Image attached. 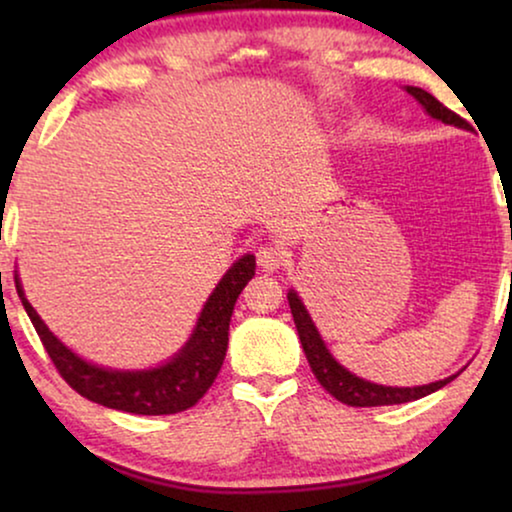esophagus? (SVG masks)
Masks as SVG:
<instances>
[{"mask_svg": "<svg viewBox=\"0 0 512 512\" xmlns=\"http://www.w3.org/2000/svg\"><path fill=\"white\" fill-rule=\"evenodd\" d=\"M256 261L265 272H275L282 265V249L277 244H258L256 247Z\"/></svg>", "mask_w": 512, "mask_h": 512, "instance_id": "obj_1", "label": "esophagus"}]
</instances>
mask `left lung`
I'll use <instances>...</instances> for the list:
<instances>
[{"instance_id":"8db88e82","label":"left lung","mask_w":512,"mask_h":512,"mask_svg":"<svg viewBox=\"0 0 512 512\" xmlns=\"http://www.w3.org/2000/svg\"><path fill=\"white\" fill-rule=\"evenodd\" d=\"M408 93L415 97V100L422 104L426 109V114L438 118L447 125H457V128H468L466 118H461L459 114H454L452 109H447L443 102H438L431 93H426L422 88L408 86L405 88ZM289 307L293 314V324L298 328V338L300 345H303V352L307 356V363H310L314 377H317L321 387H324L328 394L338 398L340 403L354 405V408H375V405H398V403H410L417 401V398L429 396L433 391H438L445 384H450L457 375L445 377L440 382H431V384H422V387H382V384H373L361 380L349 373L347 368H342L338 361L333 359L331 352H328L324 340L317 328H314L310 314H307L305 305L300 303V298L296 293L289 291Z\"/></svg>"}]
</instances>
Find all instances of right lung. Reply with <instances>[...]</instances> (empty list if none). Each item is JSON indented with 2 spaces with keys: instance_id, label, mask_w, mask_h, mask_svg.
<instances>
[{
  "instance_id": "1",
  "label": "right lung",
  "mask_w": 512,
  "mask_h": 512,
  "mask_svg": "<svg viewBox=\"0 0 512 512\" xmlns=\"http://www.w3.org/2000/svg\"><path fill=\"white\" fill-rule=\"evenodd\" d=\"M256 272V258L247 254L233 263L209 296L198 326L186 342V347L153 370H109L83 361L72 349H67L48 331L34 307L27 303L16 277V291L37 331L41 345L51 356L62 380L88 401L100 403L132 415H174V412L193 408L207 389L212 387L223 366L228 349V326L233 317L235 300Z\"/></svg>"
}]
</instances>
